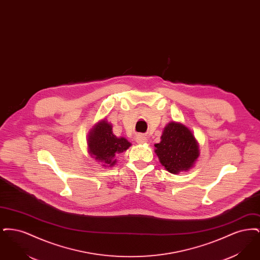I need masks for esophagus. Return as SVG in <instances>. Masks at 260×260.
Listing matches in <instances>:
<instances>
[{"mask_svg": "<svg viewBox=\"0 0 260 260\" xmlns=\"http://www.w3.org/2000/svg\"><path fill=\"white\" fill-rule=\"evenodd\" d=\"M136 142L138 144H144L147 142V137L144 136H138L136 137Z\"/></svg>", "mask_w": 260, "mask_h": 260, "instance_id": "1", "label": "esophagus"}]
</instances>
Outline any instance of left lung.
Wrapping results in <instances>:
<instances>
[{
	"instance_id": "1",
	"label": "left lung",
	"mask_w": 260,
	"mask_h": 260,
	"mask_svg": "<svg viewBox=\"0 0 260 260\" xmlns=\"http://www.w3.org/2000/svg\"><path fill=\"white\" fill-rule=\"evenodd\" d=\"M155 153L161 166L173 174L192 169L200 156L198 141L193 133L174 121L165 126L161 141L155 144Z\"/></svg>"
}]
</instances>
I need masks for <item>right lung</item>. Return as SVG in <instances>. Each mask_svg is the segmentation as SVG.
<instances>
[{"mask_svg": "<svg viewBox=\"0 0 260 260\" xmlns=\"http://www.w3.org/2000/svg\"><path fill=\"white\" fill-rule=\"evenodd\" d=\"M112 124L103 119L93 125L87 136V152L105 168L114 167L117 155L132 146V143L123 136L113 134Z\"/></svg>", "mask_w": 260, "mask_h": 260, "instance_id": "right-lung-1", "label": "right lung"}]
</instances>
